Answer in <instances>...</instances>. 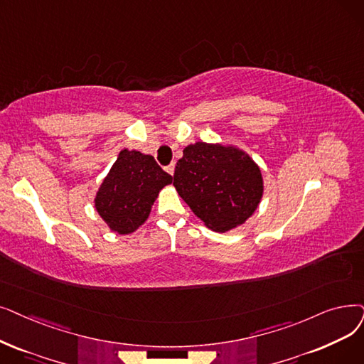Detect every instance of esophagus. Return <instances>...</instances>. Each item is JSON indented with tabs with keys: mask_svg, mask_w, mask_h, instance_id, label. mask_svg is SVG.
<instances>
[{
	"mask_svg": "<svg viewBox=\"0 0 364 364\" xmlns=\"http://www.w3.org/2000/svg\"><path fill=\"white\" fill-rule=\"evenodd\" d=\"M165 171L169 173V176H173V171H176V165H173V164L168 165V166L165 168Z\"/></svg>",
	"mask_w": 364,
	"mask_h": 364,
	"instance_id": "obj_1",
	"label": "esophagus"
}]
</instances>
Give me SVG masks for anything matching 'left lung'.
<instances>
[{
	"instance_id": "1",
	"label": "left lung",
	"mask_w": 364,
	"mask_h": 364,
	"mask_svg": "<svg viewBox=\"0 0 364 364\" xmlns=\"http://www.w3.org/2000/svg\"><path fill=\"white\" fill-rule=\"evenodd\" d=\"M173 187L203 225L220 233L244 225L264 191L262 171L247 151L203 141L183 150Z\"/></svg>"
}]
</instances>
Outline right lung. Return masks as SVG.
<instances>
[{
	"label": "right lung",
	"mask_w": 364,
	"mask_h": 364,
	"mask_svg": "<svg viewBox=\"0 0 364 364\" xmlns=\"http://www.w3.org/2000/svg\"><path fill=\"white\" fill-rule=\"evenodd\" d=\"M171 183L153 156L124 149L95 195V210L109 230L131 235L146 223L154 200Z\"/></svg>",
	"instance_id": "1"
}]
</instances>
